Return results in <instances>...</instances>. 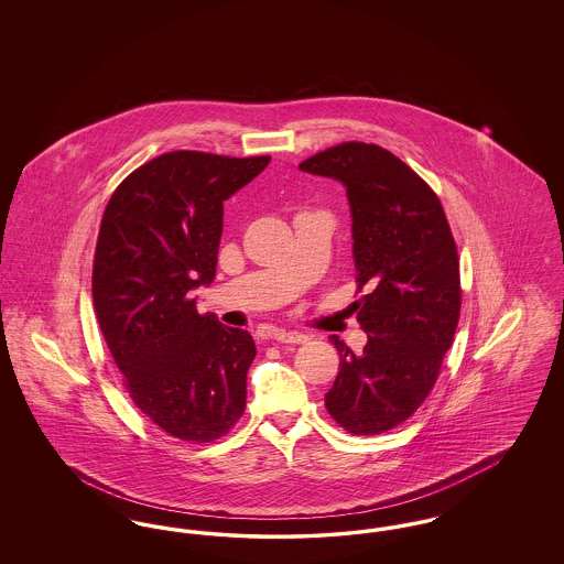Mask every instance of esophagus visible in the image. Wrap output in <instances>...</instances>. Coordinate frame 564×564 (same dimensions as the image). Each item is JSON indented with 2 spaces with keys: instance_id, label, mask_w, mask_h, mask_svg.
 Segmentation results:
<instances>
[{
  "instance_id": "34e87169",
  "label": "esophagus",
  "mask_w": 564,
  "mask_h": 564,
  "mask_svg": "<svg viewBox=\"0 0 564 564\" xmlns=\"http://www.w3.org/2000/svg\"><path fill=\"white\" fill-rule=\"evenodd\" d=\"M270 338H274L276 343H285V345H302V343L308 340L306 334H302V332H288V329H274V334Z\"/></svg>"
}]
</instances>
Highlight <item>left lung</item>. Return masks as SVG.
Instances as JSON below:
<instances>
[{"label":"left lung","instance_id":"left-lung-1","mask_svg":"<svg viewBox=\"0 0 564 564\" xmlns=\"http://www.w3.org/2000/svg\"><path fill=\"white\" fill-rule=\"evenodd\" d=\"M340 182L349 198L352 262L364 290L361 352L332 336L340 372L325 393L332 419L352 435L398 427L430 395L460 313L456 245L435 192L398 156L349 141L300 162Z\"/></svg>","mask_w":564,"mask_h":564}]
</instances>
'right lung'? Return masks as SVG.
<instances>
[{
  "label": "right lung",
  "instance_id": "right-lung-1",
  "mask_svg": "<svg viewBox=\"0 0 564 564\" xmlns=\"http://www.w3.org/2000/svg\"><path fill=\"white\" fill-rule=\"evenodd\" d=\"M270 156L169 152L111 194L95 251L93 302L137 408L186 442H214L241 419L249 332L198 315L192 290L212 285L224 200Z\"/></svg>",
  "mask_w": 564,
  "mask_h": 564
}]
</instances>
